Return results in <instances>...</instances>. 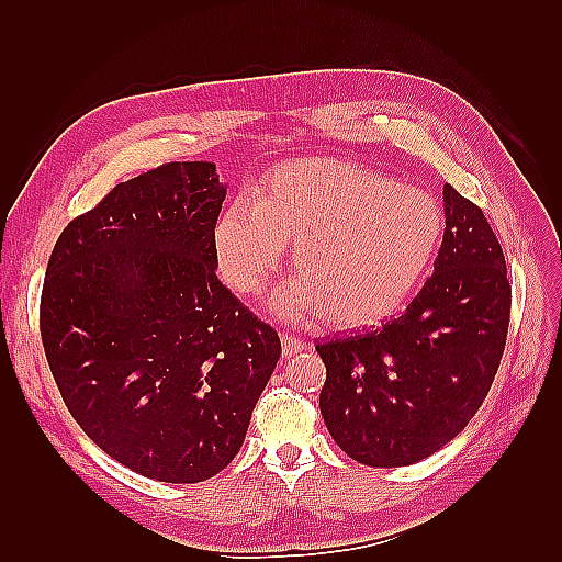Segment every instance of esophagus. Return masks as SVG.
I'll use <instances>...</instances> for the list:
<instances>
[{
	"label": "esophagus",
	"instance_id": "obj_1",
	"mask_svg": "<svg viewBox=\"0 0 562 562\" xmlns=\"http://www.w3.org/2000/svg\"><path fill=\"white\" fill-rule=\"evenodd\" d=\"M306 350V342L302 338H294L288 336V333H282V357L284 360H290L296 352H304Z\"/></svg>",
	"mask_w": 562,
	"mask_h": 562
}]
</instances>
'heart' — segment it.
Returning <instances> with one entry per match:
<instances>
[{
    "label": "heart",
    "mask_w": 562,
    "mask_h": 562,
    "mask_svg": "<svg viewBox=\"0 0 562 562\" xmlns=\"http://www.w3.org/2000/svg\"><path fill=\"white\" fill-rule=\"evenodd\" d=\"M445 226L423 190L345 161L304 159L270 173L254 202H226L212 248L229 288L258 294L292 246L300 278L272 296L274 312L352 330L398 314L420 292Z\"/></svg>",
    "instance_id": "1"
}]
</instances>
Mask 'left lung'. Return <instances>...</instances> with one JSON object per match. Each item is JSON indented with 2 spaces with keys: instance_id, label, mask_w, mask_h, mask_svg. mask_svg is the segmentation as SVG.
I'll return each instance as SVG.
<instances>
[{
  "instance_id": "obj_1",
  "label": "left lung",
  "mask_w": 562,
  "mask_h": 562,
  "mask_svg": "<svg viewBox=\"0 0 562 562\" xmlns=\"http://www.w3.org/2000/svg\"><path fill=\"white\" fill-rule=\"evenodd\" d=\"M432 278L381 328L316 345L321 415L350 459L396 469L432 457L469 425L503 360L512 288L485 214L445 186Z\"/></svg>"
}]
</instances>
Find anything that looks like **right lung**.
Instances as JSON below:
<instances>
[{
	"label": "right lung",
	"mask_w": 562,
	"mask_h": 562,
	"mask_svg": "<svg viewBox=\"0 0 562 562\" xmlns=\"http://www.w3.org/2000/svg\"><path fill=\"white\" fill-rule=\"evenodd\" d=\"M224 198L210 161L159 166L71 220L45 270L41 336L71 417L161 483L232 463L280 360L274 328L217 280Z\"/></svg>",
	"instance_id": "obj_1"
}]
</instances>
